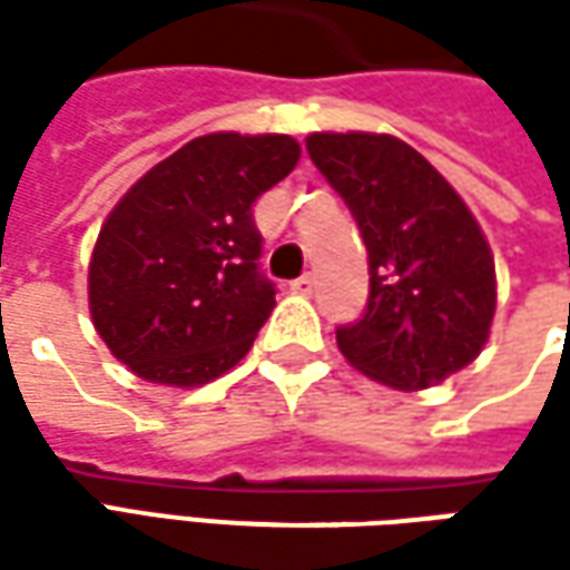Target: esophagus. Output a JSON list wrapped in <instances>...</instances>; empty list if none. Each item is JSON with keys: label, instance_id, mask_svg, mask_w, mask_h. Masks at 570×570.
Instances as JSON below:
<instances>
[{"label": "esophagus", "instance_id": "esophagus-1", "mask_svg": "<svg viewBox=\"0 0 570 570\" xmlns=\"http://www.w3.org/2000/svg\"><path fill=\"white\" fill-rule=\"evenodd\" d=\"M292 292H297V295H311V292H314V275H297L295 282H292Z\"/></svg>", "mask_w": 570, "mask_h": 570}]
</instances>
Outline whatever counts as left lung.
<instances>
[{"label": "left lung", "instance_id": "obj_1", "mask_svg": "<svg viewBox=\"0 0 570 570\" xmlns=\"http://www.w3.org/2000/svg\"><path fill=\"white\" fill-rule=\"evenodd\" d=\"M307 155L367 247V307L336 330L345 362L405 393L475 362L498 292L489 240L460 193L396 136L314 132Z\"/></svg>", "mask_w": 570, "mask_h": 570}]
</instances>
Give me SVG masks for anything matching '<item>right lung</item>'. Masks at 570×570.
Returning a JSON list of instances; mask_svg holds the SVG:
<instances>
[{
    "mask_svg": "<svg viewBox=\"0 0 570 570\" xmlns=\"http://www.w3.org/2000/svg\"><path fill=\"white\" fill-rule=\"evenodd\" d=\"M301 158L292 136L208 132L114 206L88 266L98 336L142 381L203 386L250 352L275 307L253 203Z\"/></svg>",
    "mask_w": 570,
    "mask_h": 570,
    "instance_id": "obj_1",
    "label": "right lung"
}]
</instances>
